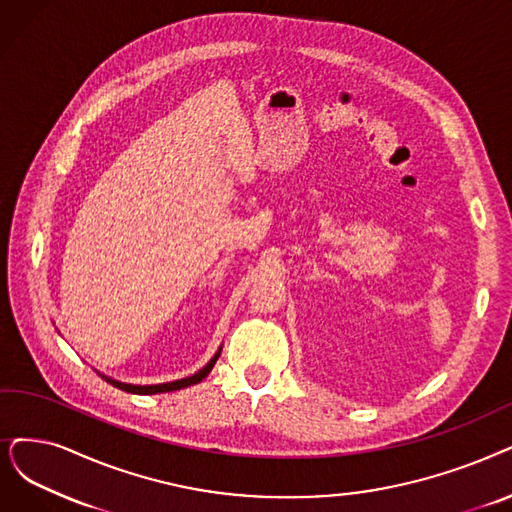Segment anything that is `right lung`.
<instances>
[{
    "label": "right lung",
    "instance_id": "obj_1",
    "mask_svg": "<svg viewBox=\"0 0 512 512\" xmlns=\"http://www.w3.org/2000/svg\"><path fill=\"white\" fill-rule=\"evenodd\" d=\"M220 357V349H218V353L208 361V365L206 367H201L199 372H195L193 376H189V378H182V380H174V382H163V384H149V386H140V384H126V382H119V380H113V378H107V376H102L105 378L107 382H111L113 386H117V388H121V391H126V393H134V395H157V393H172V391H180V388H187V386H191V384H197V382H201L203 378H206L210 372H212V367H214V363H216V359Z\"/></svg>",
    "mask_w": 512,
    "mask_h": 512
}]
</instances>
